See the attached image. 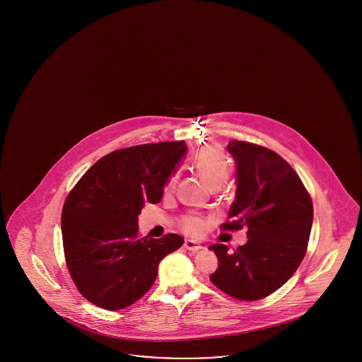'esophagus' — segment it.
Listing matches in <instances>:
<instances>
[{"label":"esophagus","mask_w":362,"mask_h":362,"mask_svg":"<svg viewBox=\"0 0 362 362\" xmlns=\"http://www.w3.org/2000/svg\"><path fill=\"white\" fill-rule=\"evenodd\" d=\"M185 248L189 250V251H198V250L202 248V245L198 244V243H195V241L186 240L185 241Z\"/></svg>","instance_id":"esophagus-1"}]
</instances>
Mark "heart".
<instances>
[{
	"label": "heart",
	"mask_w": 362,
	"mask_h": 362,
	"mask_svg": "<svg viewBox=\"0 0 362 362\" xmlns=\"http://www.w3.org/2000/svg\"><path fill=\"white\" fill-rule=\"evenodd\" d=\"M194 167L199 176L206 182L207 186L211 189H220L225 182L228 180L230 175V167L228 163V158L224 152L217 146H205L194 156ZM179 175L176 173H171L167 183L165 191H171L175 189L177 183ZM180 229L189 236H201L206 230L207 223L205 218L197 214H186L179 221Z\"/></svg>",
	"instance_id": "obj_1"
}]
</instances>
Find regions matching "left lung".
Segmentation results:
<instances>
[{"mask_svg":"<svg viewBox=\"0 0 362 362\" xmlns=\"http://www.w3.org/2000/svg\"><path fill=\"white\" fill-rule=\"evenodd\" d=\"M228 151L236 161L238 191L223 230L247 228L248 241L229 251L213 244L218 267L210 281L241 301L279 289L305 257L313 205L300 176L281 156L257 144L233 139Z\"/></svg>","mask_w":362,"mask_h":362,"instance_id":"1","label":"left lung"}]
</instances>
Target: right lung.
<instances>
[{"label": "right lung", "mask_w": 362, "mask_h": 362, "mask_svg": "<svg viewBox=\"0 0 362 362\" xmlns=\"http://www.w3.org/2000/svg\"><path fill=\"white\" fill-rule=\"evenodd\" d=\"M185 141L114 151L71 189L62 209V241L70 276L92 304L118 310L134 304L157 276L160 260L182 247L176 233L141 238L138 214L158 204L185 155Z\"/></svg>", "instance_id": "obj_1"}]
</instances>
